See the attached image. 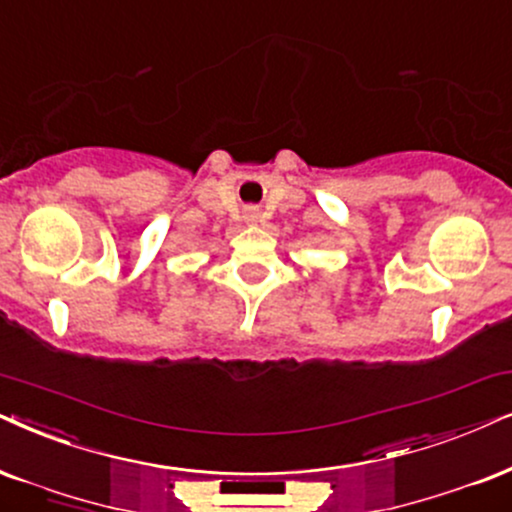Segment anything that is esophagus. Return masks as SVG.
Wrapping results in <instances>:
<instances>
[{
    "label": "esophagus",
    "instance_id": "1",
    "mask_svg": "<svg viewBox=\"0 0 512 512\" xmlns=\"http://www.w3.org/2000/svg\"><path fill=\"white\" fill-rule=\"evenodd\" d=\"M257 217H260V212H257V208L245 210V222H257Z\"/></svg>",
    "mask_w": 512,
    "mask_h": 512
}]
</instances>
